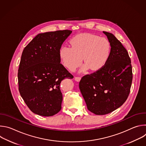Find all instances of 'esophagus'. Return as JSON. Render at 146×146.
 Segmentation results:
<instances>
[{"mask_svg":"<svg viewBox=\"0 0 146 146\" xmlns=\"http://www.w3.org/2000/svg\"><path fill=\"white\" fill-rule=\"evenodd\" d=\"M74 80H75L76 81L78 82V81H80L81 77H74Z\"/></svg>","mask_w":146,"mask_h":146,"instance_id":"esophagus-1","label":"esophagus"}]
</instances>
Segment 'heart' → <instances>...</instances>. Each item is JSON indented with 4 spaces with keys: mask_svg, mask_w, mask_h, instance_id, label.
Listing matches in <instances>:
<instances>
[{
    "mask_svg": "<svg viewBox=\"0 0 146 146\" xmlns=\"http://www.w3.org/2000/svg\"><path fill=\"white\" fill-rule=\"evenodd\" d=\"M72 46L64 44L59 50V57L63 65L70 71H74L81 64H85L81 69L84 72L90 68L97 70L105 65L110 52V44L105 37L90 34H82L74 37Z\"/></svg>",
    "mask_w": 146,
    "mask_h": 146,
    "instance_id": "heart-1",
    "label": "heart"
}]
</instances>
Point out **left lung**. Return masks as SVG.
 Wrapping results in <instances>:
<instances>
[{
    "mask_svg": "<svg viewBox=\"0 0 146 146\" xmlns=\"http://www.w3.org/2000/svg\"><path fill=\"white\" fill-rule=\"evenodd\" d=\"M103 32L111 46L106 64L83 76L79 82L88 109L96 115L109 114L123 105L130 93L133 78L127 50L112 33Z\"/></svg>",
    "mask_w": 146,
    "mask_h": 146,
    "instance_id": "left-lung-1",
    "label": "left lung"
}]
</instances>
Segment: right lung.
<instances>
[{"mask_svg":"<svg viewBox=\"0 0 146 146\" xmlns=\"http://www.w3.org/2000/svg\"><path fill=\"white\" fill-rule=\"evenodd\" d=\"M72 32L40 33L23 50L18 72V90L27 106L36 114L52 116L61 110L60 84L73 76L60 63L59 50Z\"/></svg>","mask_w":146,"mask_h":146,"instance_id":"right-lung-1","label":"right lung"}]
</instances>
